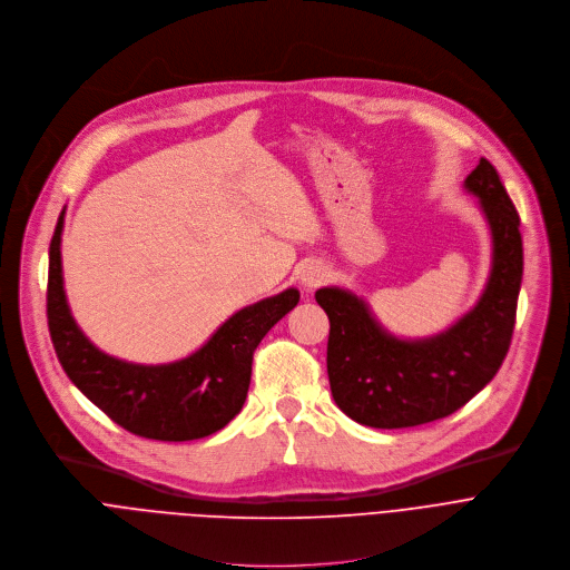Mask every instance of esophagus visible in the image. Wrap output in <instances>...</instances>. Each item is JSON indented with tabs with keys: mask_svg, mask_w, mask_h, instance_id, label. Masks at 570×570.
<instances>
[{
	"mask_svg": "<svg viewBox=\"0 0 570 570\" xmlns=\"http://www.w3.org/2000/svg\"><path fill=\"white\" fill-rule=\"evenodd\" d=\"M325 276H327V272H325V267L321 263H305L301 267V272H298V281H301V285L305 289L318 287L325 281Z\"/></svg>",
	"mask_w": 570,
	"mask_h": 570,
	"instance_id": "esophagus-1",
	"label": "esophagus"
}]
</instances>
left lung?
<instances>
[{
  "instance_id": "8db88e82",
  "label": "left lung",
  "mask_w": 570,
  "mask_h": 570,
  "mask_svg": "<svg viewBox=\"0 0 570 570\" xmlns=\"http://www.w3.org/2000/svg\"><path fill=\"white\" fill-rule=\"evenodd\" d=\"M463 186L488 222L492 265L474 307L449 327L406 338L386 330L351 289L332 285L314 294L330 318L332 397L360 424L406 429L446 417L492 382L508 355L523 276L519 213L488 159Z\"/></svg>"
}]
</instances>
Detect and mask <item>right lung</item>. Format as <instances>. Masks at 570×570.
<instances>
[{"label": "right lung", "mask_w": 570, "mask_h": 570, "mask_svg": "<svg viewBox=\"0 0 570 570\" xmlns=\"http://www.w3.org/2000/svg\"><path fill=\"white\" fill-rule=\"evenodd\" d=\"M65 208L49 247L47 316L67 377L102 413L141 438L184 442L206 438L229 424L247 400L254 351L296 307L298 289L287 287L238 309L181 360L168 364L119 360L94 346L71 316L60 256Z\"/></svg>", "instance_id": "1"}]
</instances>
